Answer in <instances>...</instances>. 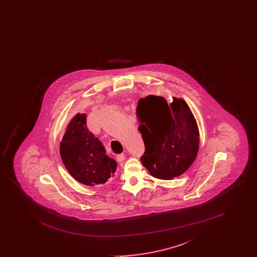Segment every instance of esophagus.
<instances>
[{
	"label": "esophagus",
	"instance_id": "esophagus-1",
	"mask_svg": "<svg viewBox=\"0 0 257 257\" xmlns=\"http://www.w3.org/2000/svg\"><path fill=\"white\" fill-rule=\"evenodd\" d=\"M125 159V155L124 154H119V155H117L116 156V160H117V162H122L123 160Z\"/></svg>",
	"mask_w": 257,
	"mask_h": 257
}]
</instances>
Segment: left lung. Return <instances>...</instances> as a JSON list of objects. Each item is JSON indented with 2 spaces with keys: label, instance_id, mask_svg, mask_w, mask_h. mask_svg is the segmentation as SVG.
I'll list each match as a JSON object with an SVG mask.
<instances>
[{
  "label": "left lung",
  "instance_id": "1",
  "mask_svg": "<svg viewBox=\"0 0 257 257\" xmlns=\"http://www.w3.org/2000/svg\"><path fill=\"white\" fill-rule=\"evenodd\" d=\"M137 115L146 147L141 161L147 171L163 180L183 174L199 147L198 127L187 103L182 98L169 103L162 96L148 95L139 100Z\"/></svg>",
  "mask_w": 257,
  "mask_h": 257
}]
</instances>
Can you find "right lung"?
I'll use <instances>...</instances> for the list:
<instances>
[{"label": "right lung", "instance_id": "1", "mask_svg": "<svg viewBox=\"0 0 257 257\" xmlns=\"http://www.w3.org/2000/svg\"><path fill=\"white\" fill-rule=\"evenodd\" d=\"M60 154L74 179L86 186L106 183L116 171V162L106 154L101 142L88 131L86 113H77L68 123Z\"/></svg>", "mask_w": 257, "mask_h": 257}]
</instances>
